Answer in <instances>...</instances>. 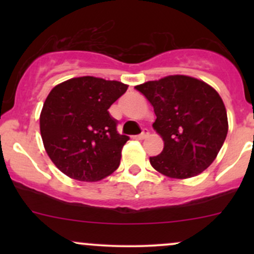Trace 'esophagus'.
<instances>
[{
	"label": "esophagus",
	"mask_w": 254,
	"mask_h": 254,
	"mask_svg": "<svg viewBox=\"0 0 254 254\" xmlns=\"http://www.w3.org/2000/svg\"><path fill=\"white\" fill-rule=\"evenodd\" d=\"M148 133H149V132H148V130H147V129H144L143 131H142L141 133H139L138 136H136V138H137V139H144L145 137L148 136Z\"/></svg>",
	"instance_id": "1"
}]
</instances>
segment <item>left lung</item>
Wrapping results in <instances>:
<instances>
[{"label":"left lung","mask_w":254,"mask_h":254,"mask_svg":"<svg viewBox=\"0 0 254 254\" xmlns=\"http://www.w3.org/2000/svg\"><path fill=\"white\" fill-rule=\"evenodd\" d=\"M135 88L153 105L154 130L164 150L149 157L166 177L186 179L202 173L216 159L228 132V119L218 93L203 81L171 75Z\"/></svg>","instance_id":"8db88e82"}]
</instances>
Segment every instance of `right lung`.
Instances as JSON below:
<instances>
[{"instance_id": "obj_1", "label": "right lung", "mask_w": 254, "mask_h": 254, "mask_svg": "<svg viewBox=\"0 0 254 254\" xmlns=\"http://www.w3.org/2000/svg\"><path fill=\"white\" fill-rule=\"evenodd\" d=\"M127 84L93 76L70 78L54 87L40 113L46 153L65 176L97 182L118 168L129 137L117 131L110 106Z\"/></svg>"}]
</instances>
